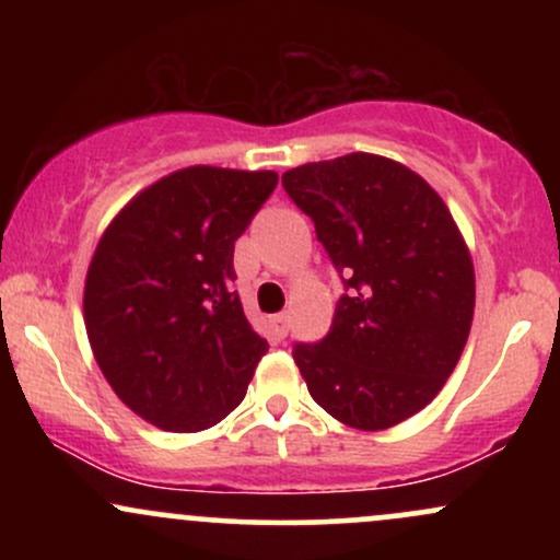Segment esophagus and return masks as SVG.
Masks as SVG:
<instances>
[{
  "mask_svg": "<svg viewBox=\"0 0 560 560\" xmlns=\"http://www.w3.org/2000/svg\"><path fill=\"white\" fill-rule=\"evenodd\" d=\"M271 326H273L276 337L284 339L289 334V316H287V313H276V316L271 318Z\"/></svg>",
  "mask_w": 560,
  "mask_h": 560,
  "instance_id": "34e87169",
  "label": "esophagus"
}]
</instances>
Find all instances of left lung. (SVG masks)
Masks as SVG:
<instances>
[{
  "mask_svg": "<svg viewBox=\"0 0 560 560\" xmlns=\"http://www.w3.org/2000/svg\"><path fill=\"white\" fill-rule=\"evenodd\" d=\"M345 281L331 329L292 355L311 397L363 432L410 419L458 365L474 262L447 205L402 163L352 152L281 176Z\"/></svg>",
  "mask_w": 560,
  "mask_h": 560,
  "instance_id": "1",
  "label": "left lung"
}]
</instances>
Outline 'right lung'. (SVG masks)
Returning <instances> with one entry per match:
<instances>
[{
	"mask_svg": "<svg viewBox=\"0 0 560 560\" xmlns=\"http://www.w3.org/2000/svg\"><path fill=\"white\" fill-rule=\"evenodd\" d=\"M273 171L191 165L113 218L83 287L92 352L115 395L165 432H202L244 400L268 342L234 292V242Z\"/></svg>",
	"mask_w": 560,
	"mask_h": 560,
	"instance_id": "1",
	"label": "right lung"
}]
</instances>
